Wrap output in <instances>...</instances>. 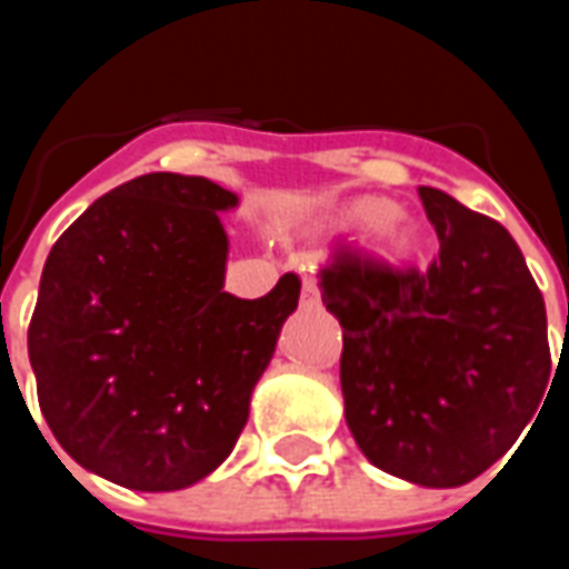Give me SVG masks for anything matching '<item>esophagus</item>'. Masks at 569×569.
<instances>
[{"label": "esophagus", "mask_w": 569, "mask_h": 569, "mask_svg": "<svg viewBox=\"0 0 569 569\" xmlns=\"http://www.w3.org/2000/svg\"><path fill=\"white\" fill-rule=\"evenodd\" d=\"M321 301V289H319V280L312 274L303 277V289H301V303H307V307H316V303Z\"/></svg>", "instance_id": "1"}]
</instances>
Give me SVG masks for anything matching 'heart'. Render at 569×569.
<instances>
[{
    "instance_id": "obj_1",
    "label": "heart",
    "mask_w": 569,
    "mask_h": 569,
    "mask_svg": "<svg viewBox=\"0 0 569 569\" xmlns=\"http://www.w3.org/2000/svg\"><path fill=\"white\" fill-rule=\"evenodd\" d=\"M398 206L389 203V200H363L351 209V218H355L360 227H375L380 239L389 241V244H405L407 241V227L396 218Z\"/></svg>"
}]
</instances>
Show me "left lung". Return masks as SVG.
<instances>
[{"instance_id":"8db88e82","label":"left lung","mask_w":569,"mask_h":569,"mask_svg":"<svg viewBox=\"0 0 569 569\" xmlns=\"http://www.w3.org/2000/svg\"><path fill=\"white\" fill-rule=\"evenodd\" d=\"M419 197L440 239L431 262L339 248L319 286L342 325L339 380L360 451L413 485L460 487L543 410L547 307L502 223L440 189Z\"/></svg>"}]
</instances>
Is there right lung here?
Returning <instances> with one entry per match:
<instances>
[{"mask_svg":"<svg viewBox=\"0 0 569 569\" xmlns=\"http://www.w3.org/2000/svg\"><path fill=\"white\" fill-rule=\"evenodd\" d=\"M239 197L206 177L144 173L93 200L52 244L29 325L40 413L97 476L182 490L230 455L301 280L223 292Z\"/></svg>","mask_w":569,"mask_h":569,"instance_id":"right-lung-1","label":"right lung"}]
</instances>
